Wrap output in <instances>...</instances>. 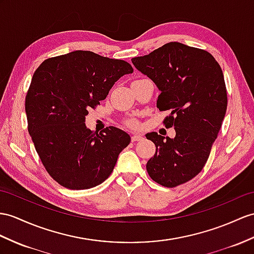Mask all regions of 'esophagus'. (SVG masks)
I'll return each mask as SVG.
<instances>
[{"mask_svg": "<svg viewBox=\"0 0 254 254\" xmlns=\"http://www.w3.org/2000/svg\"><path fill=\"white\" fill-rule=\"evenodd\" d=\"M142 139H143V137H142V135H140V134H133V135H131V141L132 142L141 141Z\"/></svg>", "mask_w": 254, "mask_h": 254, "instance_id": "obj_1", "label": "esophagus"}]
</instances>
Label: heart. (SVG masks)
<instances>
[{
	"label": "heart",
	"instance_id": "1",
	"mask_svg": "<svg viewBox=\"0 0 254 254\" xmlns=\"http://www.w3.org/2000/svg\"><path fill=\"white\" fill-rule=\"evenodd\" d=\"M127 125H128L129 127H131V128H138V127H139L138 122L134 121V120H129V121H127Z\"/></svg>",
	"mask_w": 254,
	"mask_h": 254
}]
</instances>
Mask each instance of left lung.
Here are the masks:
<instances>
[{
	"instance_id": "obj_1",
	"label": "left lung",
	"mask_w": 254,
	"mask_h": 254,
	"mask_svg": "<svg viewBox=\"0 0 254 254\" xmlns=\"http://www.w3.org/2000/svg\"><path fill=\"white\" fill-rule=\"evenodd\" d=\"M131 61L160 90L157 108L171 111L164 124L176 130L174 139L146 134L156 146L147 174L163 187L176 188L199 174L218 137L227 108L223 72L211 54L178 42Z\"/></svg>"
}]
</instances>
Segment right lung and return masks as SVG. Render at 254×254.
Segmentation results:
<instances>
[{
    "instance_id": "obj_1",
    "label": "right lung",
    "mask_w": 254,
    "mask_h": 254,
    "mask_svg": "<svg viewBox=\"0 0 254 254\" xmlns=\"http://www.w3.org/2000/svg\"><path fill=\"white\" fill-rule=\"evenodd\" d=\"M132 72L126 61L87 51L48 58L36 69L26 96L28 130L56 182L87 190L112 174L130 137L113 126L91 131L85 117L107 98L117 79Z\"/></svg>"
}]
</instances>
